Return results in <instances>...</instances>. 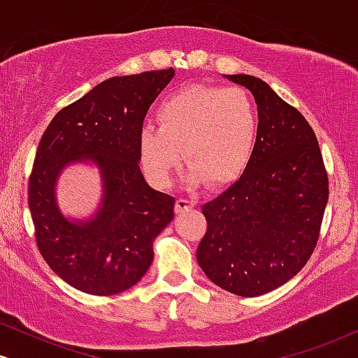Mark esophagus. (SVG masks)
Wrapping results in <instances>:
<instances>
[{
    "label": "esophagus",
    "instance_id": "1",
    "mask_svg": "<svg viewBox=\"0 0 358 358\" xmlns=\"http://www.w3.org/2000/svg\"><path fill=\"white\" fill-rule=\"evenodd\" d=\"M195 207V202L193 200H188V199H178L175 203V210L176 213H182L185 210H188V208H193Z\"/></svg>",
    "mask_w": 358,
    "mask_h": 358
}]
</instances>
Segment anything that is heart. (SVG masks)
<instances>
[{
  "instance_id": "1",
  "label": "heart",
  "mask_w": 358,
  "mask_h": 358,
  "mask_svg": "<svg viewBox=\"0 0 358 358\" xmlns=\"http://www.w3.org/2000/svg\"><path fill=\"white\" fill-rule=\"evenodd\" d=\"M156 121L158 127L139 129L138 151L143 170L158 187L171 182L180 150L188 185L227 187L248 170L257 146V109L239 87L187 85L159 102Z\"/></svg>"
}]
</instances>
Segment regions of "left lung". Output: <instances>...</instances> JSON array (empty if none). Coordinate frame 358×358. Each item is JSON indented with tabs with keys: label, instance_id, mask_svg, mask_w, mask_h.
<instances>
[{
	"label": "left lung",
	"instance_id": "8db88e82",
	"mask_svg": "<svg viewBox=\"0 0 358 358\" xmlns=\"http://www.w3.org/2000/svg\"><path fill=\"white\" fill-rule=\"evenodd\" d=\"M257 102V146L248 170L202 207L207 232L196 261L213 285L261 296L289 281L313 254L328 202V175L303 114L248 73L225 76Z\"/></svg>",
	"mask_w": 358,
	"mask_h": 358
}]
</instances>
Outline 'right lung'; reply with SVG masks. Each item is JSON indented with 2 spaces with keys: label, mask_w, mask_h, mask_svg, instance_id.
I'll use <instances>...</instances> for the list:
<instances>
[{
  "label": "right lung",
  "mask_w": 358,
  "mask_h": 358,
  "mask_svg": "<svg viewBox=\"0 0 358 358\" xmlns=\"http://www.w3.org/2000/svg\"><path fill=\"white\" fill-rule=\"evenodd\" d=\"M173 69L110 77L52 119L36 150L28 207L40 252L57 276L94 296L129 289L153 262V241L173 220L175 199L151 188L139 170L138 134ZM92 164L100 205L85 220L58 207L65 167Z\"/></svg>",
  "instance_id": "1"
}]
</instances>
